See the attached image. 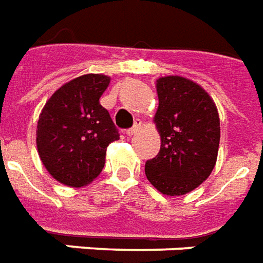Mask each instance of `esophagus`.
Wrapping results in <instances>:
<instances>
[{"label":"esophagus","mask_w":263,"mask_h":263,"mask_svg":"<svg viewBox=\"0 0 263 263\" xmlns=\"http://www.w3.org/2000/svg\"><path fill=\"white\" fill-rule=\"evenodd\" d=\"M141 125H142L141 120H137V121H135V124H134V126L125 131L126 137H132V135H135V134H137L139 129H141Z\"/></svg>","instance_id":"34e87169"}]
</instances>
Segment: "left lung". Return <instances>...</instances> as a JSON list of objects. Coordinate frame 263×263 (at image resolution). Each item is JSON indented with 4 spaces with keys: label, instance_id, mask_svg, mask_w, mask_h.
I'll return each mask as SVG.
<instances>
[{
    "label": "left lung",
    "instance_id": "obj_1",
    "mask_svg": "<svg viewBox=\"0 0 263 263\" xmlns=\"http://www.w3.org/2000/svg\"><path fill=\"white\" fill-rule=\"evenodd\" d=\"M159 107L153 121L160 152L145 164V174L167 196L185 195L211 176L220 142V120L205 89L177 75L156 81Z\"/></svg>",
    "mask_w": 263,
    "mask_h": 263
}]
</instances>
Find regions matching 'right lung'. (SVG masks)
I'll return each instance as SVG.
<instances>
[{
	"instance_id": "1",
	"label": "right lung",
	"mask_w": 263,
	"mask_h": 263,
	"mask_svg": "<svg viewBox=\"0 0 263 263\" xmlns=\"http://www.w3.org/2000/svg\"><path fill=\"white\" fill-rule=\"evenodd\" d=\"M110 77L86 73L52 93L39 116L36 143L46 170L64 185L90 184L106 163L107 146L120 139L100 104Z\"/></svg>"
}]
</instances>
